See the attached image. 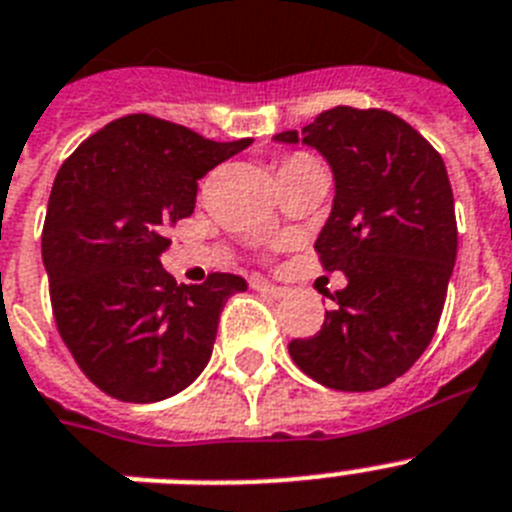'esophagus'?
I'll list each match as a JSON object with an SVG mask.
<instances>
[{
  "label": "esophagus",
  "instance_id": "esophagus-1",
  "mask_svg": "<svg viewBox=\"0 0 512 512\" xmlns=\"http://www.w3.org/2000/svg\"><path fill=\"white\" fill-rule=\"evenodd\" d=\"M251 287H253V290H256V292H261V295H266V298H274V300L285 298V295H287L285 287L269 285V282H259V279H256V282H251Z\"/></svg>",
  "mask_w": 512,
  "mask_h": 512
}]
</instances>
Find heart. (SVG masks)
Wrapping results in <instances>:
<instances>
[{
	"instance_id": "obj_1",
	"label": "heart",
	"mask_w": 512,
	"mask_h": 512,
	"mask_svg": "<svg viewBox=\"0 0 512 512\" xmlns=\"http://www.w3.org/2000/svg\"><path fill=\"white\" fill-rule=\"evenodd\" d=\"M308 160H313V157H308V155H290V157H285V160H282L279 170L290 168V165H298V163H308Z\"/></svg>"
}]
</instances>
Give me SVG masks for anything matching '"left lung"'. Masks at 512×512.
Wrapping results in <instances>:
<instances>
[{"instance_id": "1", "label": "left lung", "mask_w": 512, "mask_h": 512, "mask_svg": "<svg viewBox=\"0 0 512 512\" xmlns=\"http://www.w3.org/2000/svg\"><path fill=\"white\" fill-rule=\"evenodd\" d=\"M277 142L308 144L334 173V207L316 240L326 272L347 274L323 326L292 339L305 375L336 391H375L432 342L458 248L443 157L381 108L336 106Z\"/></svg>"}]
</instances>
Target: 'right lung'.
Here are the masks:
<instances>
[{"mask_svg": "<svg viewBox=\"0 0 512 512\" xmlns=\"http://www.w3.org/2000/svg\"><path fill=\"white\" fill-rule=\"evenodd\" d=\"M181 124L131 113L64 160L48 196L41 253L61 339L82 373L131 404L168 399L212 357L238 274L176 285L160 264L170 225L191 217L196 181L246 150Z\"/></svg>", "mask_w": 512, "mask_h": 512, "instance_id": "1", "label": "right lung"}]
</instances>
